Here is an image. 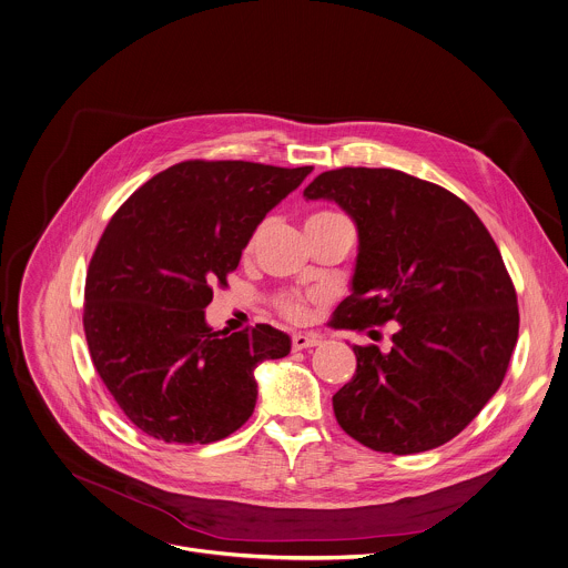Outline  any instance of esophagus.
<instances>
[{"instance_id":"obj_1","label":"esophagus","mask_w":568,"mask_h":568,"mask_svg":"<svg viewBox=\"0 0 568 568\" xmlns=\"http://www.w3.org/2000/svg\"><path fill=\"white\" fill-rule=\"evenodd\" d=\"M317 344H322V337L317 333H296L292 337L294 351H305V348H312V346H317Z\"/></svg>"}]
</instances>
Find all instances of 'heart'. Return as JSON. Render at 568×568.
Listing matches in <instances>:
<instances>
[{"mask_svg": "<svg viewBox=\"0 0 568 568\" xmlns=\"http://www.w3.org/2000/svg\"><path fill=\"white\" fill-rule=\"evenodd\" d=\"M333 215H337V213L320 211V213H314L307 222H312V220H324V217H333ZM281 312L287 315L290 320H301V317H305V315H307V301H305L303 296H285V298L281 301Z\"/></svg>", "mask_w": 568, "mask_h": 568, "instance_id": "b5f03b06", "label": "heart"}]
</instances>
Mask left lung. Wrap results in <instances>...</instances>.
I'll use <instances>...</instances> for the list:
<instances>
[{
	"label": "left lung",
	"mask_w": 568,
	"mask_h": 568,
	"mask_svg": "<svg viewBox=\"0 0 568 568\" xmlns=\"http://www.w3.org/2000/svg\"><path fill=\"white\" fill-rule=\"evenodd\" d=\"M305 200H331L357 226V258L335 328L398 322L392 346H353L357 371L333 396L364 446L409 455L455 438L501 387L518 339L516 292L477 213L398 170L322 172Z\"/></svg>",
	"instance_id": "8db88e82"
}]
</instances>
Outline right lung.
Instances as JSON below:
<instances>
[{
	"label": "right lung",
	"mask_w": 568,
	"mask_h": 568,
	"mask_svg": "<svg viewBox=\"0 0 568 568\" xmlns=\"http://www.w3.org/2000/svg\"><path fill=\"white\" fill-rule=\"evenodd\" d=\"M312 170L185 161L111 217L87 272L84 335L98 375L150 438L209 444L253 416L254 368L290 355L292 339L270 324L224 335L204 310L263 217Z\"/></svg>",
	"instance_id": "obj_1"
}]
</instances>
